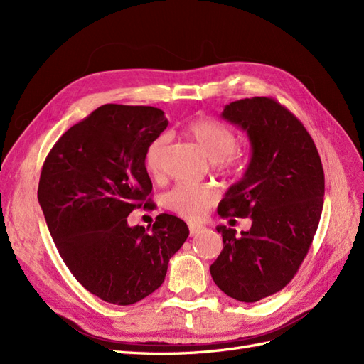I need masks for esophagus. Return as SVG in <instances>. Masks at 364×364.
<instances>
[{
  "mask_svg": "<svg viewBox=\"0 0 364 364\" xmlns=\"http://www.w3.org/2000/svg\"><path fill=\"white\" fill-rule=\"evenodd\" d=\"M188 228H190V234L194 237V235H199V234H202L203 230H205V226H200V225H194V223H190L188 225Z\"/></svg>",
  "mask_w": 364,
  "mask_h": 364,
  "instance_id": "1",
  "label": "esophagus"
}]
</instances>
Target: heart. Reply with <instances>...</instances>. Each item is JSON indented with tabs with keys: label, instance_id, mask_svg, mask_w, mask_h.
<instances>
[{
	"label": "heart",
	"instance_id": "heart-1",
	"mask_svg": "<svg viewBox=\"0 0 364 364\" xmlns=\"http://www.w3.org/2000/svg\"><path fill=\"white\" fill-rule=\"evenodd\" d=\"M186 132L196 141L205 155L214 161L225 164L226 170L240 171L245 164V156L235 153V132L211 117H199L190 121ZM170 142L168 134H161L150 142L146 153V165L150 173L159 174L162 170V158ZM165 206L170 211L186 220L203 218L208 209L218 202V191L209 185L179 183L165 194Z\"/></svg>",
	"mask_w": 364,
	"mask_h": 364
}]
</instances>
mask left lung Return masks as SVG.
Listing matches in <instances>:
<instances>
[{"label": "left lung", "instance_id": "obj_1", "mask_svg": "<svg viewBox=\"0 0 364 364\" xmlns=\"http://www.w3.org/2000/svg\"><path fill=\"white\" fill-rule=\"evenodd\" d=\"M222 117L246 130L252 156L217 211L223 218L250 217L252 226L241 235L217 226L223 250L209 272L228 296L257 302L282 290L306 257L322 215L323 167L304 124L274 98L232 102Z\"/></svg>", "mask_w": 364, "mask_h": 364}]
</instances>
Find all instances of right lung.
<instances>
[{"mask_svg":"<svg viewBox=\"0 0 364 364\" xmlns=\"http://www.w3.org/2000/svg\"><path fill=\"white\" fill-rule=\"evenodd\" d=\"M158 107L103 105L50 150L38 199L63 262L83 287L115 305H132L161 287L188 226L159 214L153 226H129L151 209L146 168L150 142L167 129Z\"/></svg>","mask_w":364,"mask_h":364,"instance_id":"1","label":"right lung"}]
</instances>
